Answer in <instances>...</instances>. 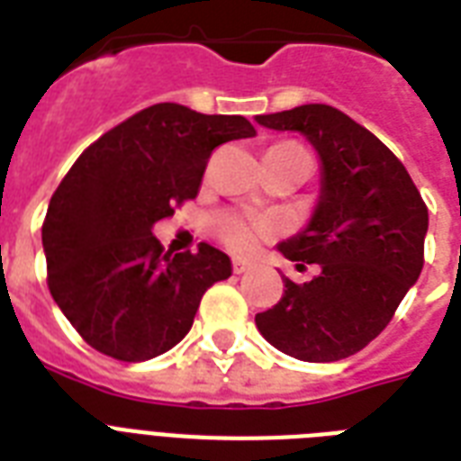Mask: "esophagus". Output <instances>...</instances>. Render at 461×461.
<instances>
[{
	"label": "esophagus",
	"mask_w": 461,
	"mask_h": 461,
	"mask_svg": "<svg viewBox=\"0 0 461 461\" xmlns=\"http://www.w3.org/2000/svg\"><path fill=\"white\" fill-rule=\"evenodd\" d=\"M231 266H234V273L241 275V273H249V270L253 267V263L246 258H234V263H231Z\"/></svg>",
	"instance_id": "34e87169"
}]
</instances>
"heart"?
I'll return each mask as SVG.
<instances>
[{
    "label": "heart",
    "instance_id": "1",
    "mask_svg": "<svg viewBox=\"0 0 461 461\" xmlns=\"http://www.w3.org/2000/svg\"><path fill=\"white\" fill-rule=\"evenodd\" d=\"M215 227L224 244L237 249V251H249L256 244L260 231H266V224L244 215H220Z\"/></svg>",
    "mask_w": 461,
    "mask_h": 461
}]
</instances>
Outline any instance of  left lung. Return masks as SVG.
<instances>
[{
	"mask_svg": "<svg viewBox=\"0 0 461 461\" xmlns=\"http://www.w3.org/2000/svg\"><path fill=\"white\" fill-rule=\"evenodd\" d=\"M296 131L321 159V194L306 227L277 244L289 260L321 267L311 282L285 277V296L256 315L275 349L311 364L357 354L385 330L423 267L429 210L393 150L330 104L258 114Z\"/></svg>",
	"mask_w": 461,
	"mask_h": 461,
	"instance_id": "left-lung-1",
	"label": "left lung"
}]
</instances>
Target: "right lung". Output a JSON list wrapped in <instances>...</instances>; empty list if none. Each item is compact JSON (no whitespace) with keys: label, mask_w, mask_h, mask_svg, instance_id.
I'll list each match as a JSON object with an SVG mask.
<instances>
[{"label":"right lung","mask_w":461,"mask_h":461,"mask_svg":"<svg viewBox=\"0 0 461 461\" xmlns=\"http://www.w3.org/2000/svg\"><path fill=\"white\" fill-rule=\"evenodd\" d=\"M253 136L237 114L159 103L76 159L47 208L42 249L50 294L93 349L148 361L184 339L231 260L205 241L198 253L165 251L153 227L198 195L217 146Z\"/></svg>","instance_id":"add662e5"}]
</instances>
